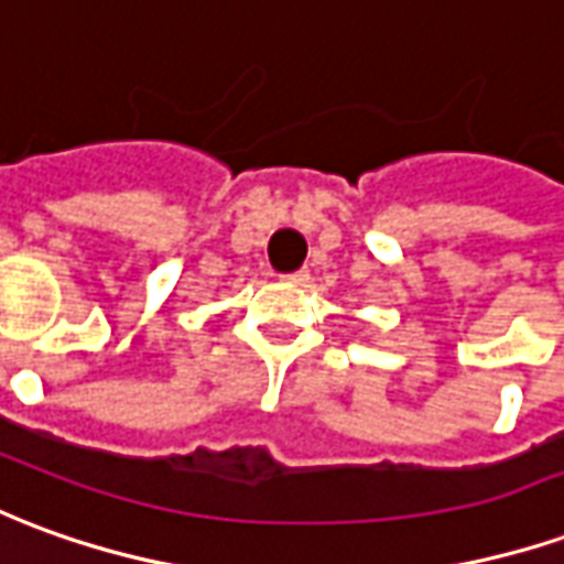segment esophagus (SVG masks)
Wrapping results in <instances>:
<instances>
[{"mask_svg":"<svg viewBox=\"0 0 564 564\" xmlns=\"http://www.w3.org/2000/svg\"><path fill=\"white\" fill-rule=\"evenodd\" d=\"M286 281H290V283H308L311 281L308 269H299V271H293V274H286Z\"/></svg>","mask_w":564,"mask_h":564,"instance_id":"obj_1","label":"esophagus"}]
</instances>
